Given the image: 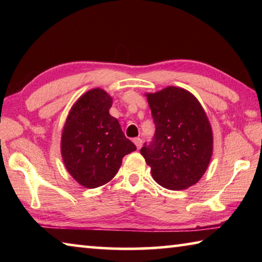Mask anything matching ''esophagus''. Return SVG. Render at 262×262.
Segmentation results:
<instances>
[{
  "mask_svg": "<svg viewBox=\"0 0 262 262\" xmlns=\"http://www.w3.org/2000/svg\"><path fill=\"white\" fill-rule=\"evenodd\" d=\"M133 142H134V144L136 145L137 149H140L142 147V140L140 139V137H135V139L133 140Z\"/></svg>",
  "mask_w": 262,
  "mask_h": 262,
  "instance_id": "esophagus-1",
  "label": "esophagus"
}]
</instances>
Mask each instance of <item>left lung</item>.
<instances>
[{"label": "left lung", "instance_id": "obj_1", "mask_svg": "<svg viewBox=\"0 0 262 262\" xmlns=\"http://www.w3.org/2000/svg\"><path fill=\"white\" fill-rule=\"evenodd\" d=\"M156 132L141 149L152 178L167 189L181 190L205 174L212 155V130L199 100L183 88L147 94Z\"/></svg>", "mask_w": 262, "mask_h": 262}]
</instances>
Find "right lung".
Instances as JSON below:
<instances>
[{
	"label": "right lung",
	"mask_w": 262,
	"mask_h": 262,
	"mask_svg": "<svg viewBox=\"0 0 262 262\" xmlns=\"http://www.w3.org/2000/svg\"><path fill=\"white\" fill-rule=\"evenodd\" d=\"M111 106L112 97L103 89L89 90L73 105L62 130L64 166L86 188L107 184L120 168L122 158L136 150L110 114Z\"/></svg>",
	"instance_id": "right-lung-1"
}]
</instances>
